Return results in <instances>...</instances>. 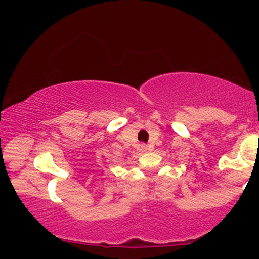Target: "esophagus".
<instances>
[{"label":"esophagus","instance_id":"obj_1","mask_svg":"<svg viewBox=\"0 0 259 259\" xmlns=\"http://www.w3.org/2000/svg\"><path fill=\"white\" fill-rule=\"evenodd\" d=\"M140 148H142V151H143V152H147V150H148V146H147V145H145V144H142V146H140Z\"/></svg>","mask_w":259,"mask_h":259}]
</instances>
